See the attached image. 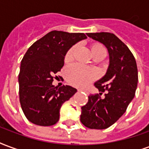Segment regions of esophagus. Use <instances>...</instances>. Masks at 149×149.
Masks as SVG:
<instances>
[{
  "instance_id": "34e87169",
  "label": "esophagus",
  "mask_w": 149,
  "mask_h": 149,
  "mask_svg": "<svg viewBox=\"0 0 149 149\" xmlns=\"http://www.w3.org/2000/svg\"><path fill=\"white\" fill-rule=\"evenodd\" d=\"M84 91V92H86V94H88V92H87V91Z\"/></svg>"
}]
</instances>
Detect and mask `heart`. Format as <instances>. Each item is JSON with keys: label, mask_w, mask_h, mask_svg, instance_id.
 <instances>
[{"label": "heart", "mask_w": 149, "mask_h": 149, "mask_svg": "<svg viewBox=\"0 0 149 149\" xmlns=\"http://www.w3.org/2000/svg\"><path fill=\"white\" fill-rule=\"evenodd\" d=\"M76 46H73L68 50L65 55V61L69 63L72 61L75 52ZM93 55L101 51H106L105 47L100 43H94L91 47ZM65 77L67 82L71 85L78 87L84 86L97 77V72L93 69L83 67L80 64H74L68 67L65 70Z\"/></svg>", "instance_id": "b5f03b06"}]
</instances>
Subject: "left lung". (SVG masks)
<instances>
[{
  "instance_id": "8db88e82",
  "label": "left lung",
  "mask_w": 149,
  "mask_h": 149,
  "mask_svg": "<svg viewBox=\"0 0 149 149\" xmlns=\"http://www.w3.org/2000/svg\"><path fill=\"white\" fill-rule=\"evenodd\" d=\"M89 37L102 43L109 55L106 75L94 83L99 94H91L82 106L80 120L91 130H105L111 126L126 111L135 96L138 82L136 59L129 47L110 32L87 33ZM107 91L105 97H100Z\"/></svg>"
}]
</instances>
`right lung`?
<instances>
[{
  "mask_svg": "<svg viewBox=\"0 0 149 149\" xmlns=\"http://www.w3.org/2000/svg\"><path fill=\"white\" fill-rule=\"evenodd\" d=\"M86 38L84 33L52 31L36 41L24 55L19 74V102L31 123L51 126L58 122L63 103L77 90L67 85L55 87L54 75L63 67L68 49Z\"/></svg>",
  "mask_w": 149,
  "mask_h": 149,
  "instance_id": "1",
  "label": "right lung"
}]
</instances>
